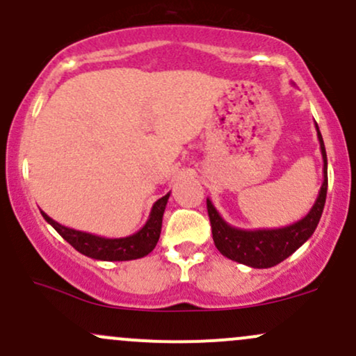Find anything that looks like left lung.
<instances>
[{"label": "left lung", "mask_w": 356, "mask_h": 356, "mask_svg": "<svg viewBox=\"0 0 356 356\" xmlns=\"http://www.w3.org/2000/svg\"><path fill=\"white\" fill-rule=\"evenodd\" d=\"M316 131H318L319 148H321L323 155V184L316 202L302 220L296 221L294 225L284 226V228L241 229L228 225L214 208L213 201L209 197L206 199L213 240L221 255L252 268H270L291 257L312 236L316 226L321 220L327 193V157L318 124H316Z\"/></svg>", "instance_id": "1"}]
</instances>
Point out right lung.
Returning <instances> with one entry per match:
<instances>
[{"label":"right lung","instance_id":"1","mask_svg":"<svg viewBox=\"0 0 356 356\" xmlns=\"http://www.w3.org/2000/svg\"><path fill=\"white\" fill-rule=\"evenodd\" d=\"M169 194L160 197L159 201L154 202L150 211V216L145 225L130 236L123 238H104L92 235V233L79 232V229L67 228V226L60 225L56 220L40 211L44 220L49 225L54 226V229L64 238L67 243L72 245L83 255L89 257L95 260H104V261H127V260H136L147 257L152 250L157 245L160 238V229H162V218L163 211H165L167 201H169Z\"/></svg>","mask_w":356,"mask_h":356}]
</instances>
